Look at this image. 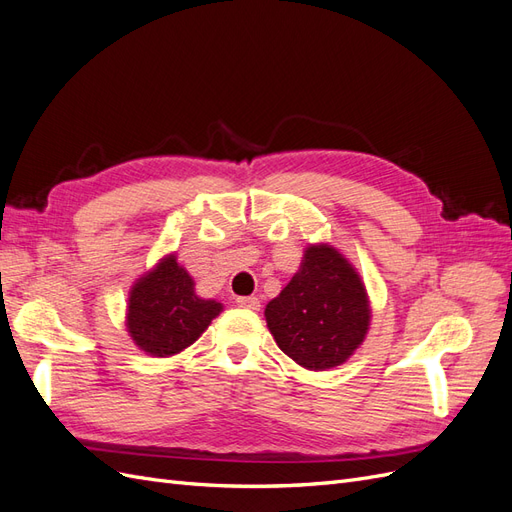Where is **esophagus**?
Returning <instances> with one entry per match:
<instances>
[{"mask_svg":"<svg viewBox=\"0 0 512 512\" xmlns=\"http://www.w3.org/2000/svg\"><path fill=\"white\" fill-rule=\"evenodd\" d=\"M235 301L239 307H245V309H260L258 297H237Z\"/></svg>","mask_w":512,"mask_h":512,"instance_id":"esophagus-1","label":"esophagus"}]
</instances>
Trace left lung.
Here are the masks:
<instances>
[{"mask_svg": "<svg viewBox=\"0 0 512 512\" xmlns=\"http://www.w3.org/2000/svg\"><path fill=\"white\" fill-rule=\"evenodd\" d=\"M277 346L301 367L342 365L369 327L367 292L350 262L329 245L307 247L299 273L267 309Z\"/></svg>", "mask_w": 512, "mask_h": 512, "instance_id": "left-lung-1", "label": "left lung"}]
</instances>
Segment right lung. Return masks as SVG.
Masks as SVG:
<instances>
[{"instance_id": "right-lung-1", "label": "right lung", "mask_w": 512, "mask_h": 512, "mask_svg": "<svg viewBox=\"0 0 512 512\" xmlns=\"http://www.w3.org/2000/svg\"><path fill=\"white\" fill-rule=\"evenodd\" d=\"M220 312L218 301L196 297L188 271L168 256L132 288L128 331L151 356H170L194 344Z\"/></svg>"}]
</instances>
